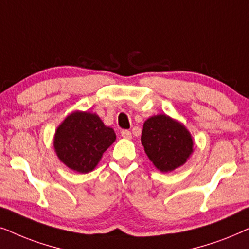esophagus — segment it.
I'll return each instance as SVG.
<instances>
[{
    "label": "esophagus",
    "mask_w": 249,
    "mask_h": 249,
    "mask_svg": "<svg viewBox=\"0 0 249 249\" xmlns=\"http://www.w3.org/2000/svg\"><path fill=\"white\" fill-rule=\"evenodd\" d=\"M121 134H122V137L124 138V139H131L132 138V133H131L130 131H127V130H123L121 132Z\"/></svg>",
    "instance_id": "1"
}]
</instances>
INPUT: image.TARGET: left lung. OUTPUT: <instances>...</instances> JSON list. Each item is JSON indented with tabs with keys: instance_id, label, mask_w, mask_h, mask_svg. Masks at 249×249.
Returning a JSON list of instances; mask_svg holds the SVG:
<instances>
[{
	"instance_id": "obj_1",
	"label": "left lung",
	"mask_w": 249,
	"mask_h": 249,
	"mask_svg": "<svg viewBox=\"0 0 249 249\" xmlns=\"http://www.w3.org/2000/svg\"><path fill=\"white\" fill-rule=\"evenodd\" d=\"M141 142L148 158L163 173L181 167L194 152L190 132L166 114L151 116L143 123Z\"/></svg>"
}]
</instances>
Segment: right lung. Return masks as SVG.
I'll list each match as a JSON object with an SVG mask.
<instances>
[{
  "label": "right lung",
  "instance_id": "add662e5",
  "mask_svg": "<svg viewBox=\"0 0 249 249\" xmlns=\"http://www.w3.org/2000/svg\"><path fill=\"white\" fill-rule=\"evenodd\" d=\"M116 140L110 126L97 114L75 110L55 130L53 147L59 160L77 173H89L97 167L102 155Z\"/></svg>",
  "mask_w": 249,
  "mask_h": 249
}]
</instances>
